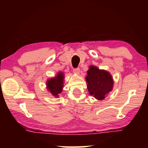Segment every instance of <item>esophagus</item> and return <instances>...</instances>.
<instances>
[{
    "mask_svg": "<svg viewBox=\"0 0 148 148\" xmlns=\"http://www.w3.org/2000/svg\"><path fill=\"white\" fill-rule=\"evenodd\" d=\"M73 72H74V74H76L77 75H79V72H80L79 71V69H74Z\"/></svg>",
    "mask_w": 148,
    "mask_h": 148,
    "instance_id": "1",
    "label": "esophagus"
}]
</instances>
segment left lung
<instances>
[{
	"mask_svg": "<svg viewBox=\"0 0 148 148\" xmlns=\"http://www.w3.org/2000/svg\"><path fill=\"white\" fill-rule=\"evenodd\" d=\"M87 74L86 80L89 95L99 101L104 100L113 89L114 82L111 74L91 65Z\"/></svg>",
	"mask_w": 148,
	"mask_h": 148,
	"instance_id": "obj_1",
	"label": "left lung"
}]
</instances>
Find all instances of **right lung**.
<instances>
[{"label": "right lung", "instance_id": "obj_1", "mask_svg": "<svg viewBox=\"0 0 148 148\" xmlns=\"http://www.w3.org/2000/svg\"><path fill=\"white\" fill-rule=\"evenodd\" d=\"M64 75L62 72H59L55 77L49 78L46 82V88L53 97L58 98L64 87Z\"/></svg>", "mask_w": 148, "mask_h": 148}]
</instances>
